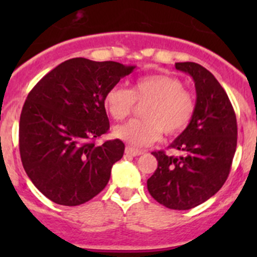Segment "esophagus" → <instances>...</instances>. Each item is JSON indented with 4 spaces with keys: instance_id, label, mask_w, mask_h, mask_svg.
<instances>
[{
    "instance_id": "1",
    "label": "esophagus",
    "mask_w": 257,
    "mask_h": 257,
    "mask_svg": "<svg viewBox=\"0 0 257 257\" xmlns=\"http://www.w3.org/2000/svg\"><path fill=\"white\" fill-rule=\"evenodd\" d=\"M125 154L131 155V157H139V155L143 154V152H142V150H138V149H134V148H132V147H126Z\"/></svg>"
}]
</instances>
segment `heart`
<instances>
[{"label":"heart","mask_w":257,"mask_h":257,"mask_svg":"<svg viewBox=\"0 0 257 257\" xmlns=\"http://www.w3.org/2000/svg\"><path fill=\"white\" fill-rule=\"evenodd\" d=\"M136 102L145 103L142 115L114 128L113 133L134 148H142L158 141L165 134L183 131L194 115L195 102L193 95L184 89L180 80L164 74L139 78L131 90L114 85L105 93V110L114 120H121L133 110Z\"/></svg>","instance_id":"obj_1"}]
</instances>
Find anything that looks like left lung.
<instances>
[{"label": "left lung", "instance_id": "8db88e82", "mask_svg": "<svg viewBox=\"0 0 257 257\" xmlns=\"http://www.w3.org/2000/svg\"><path fill=\"white\" fill-rule=\"evenodd\" d=\"M195 83L194 115L183 133L169 145L180 157L153 152L158 168L147 181L150 195L165 208L189 210L205 203L229 177L236 150L237 124L224 88L203 66L175 63Z\"/></svg>", "mask_w": 257, "mask_h": 257}]
</instances>
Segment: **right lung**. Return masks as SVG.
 I'll list each match as a JSON object with an SVG mask.
<instances>
[{
    "label": "right lung",
    "mask_w": 257,
    "mask_h": 257,
    "mask_svg": "<svg viewBox=\"0 0 257 257\" xmlns=\"http://www.w3.org/2000/svg\"><path fill=\"white\" fill-rule=\"evenodd\" d=\"M134 68L72 58L52 69L27 95L20 118L21 160L31 181L53 203L80 205L108 184L124 143L93 141L109 129L105 93Z\"/></svg>",
    "instance_id": "obj_1"
}]
</instances>
